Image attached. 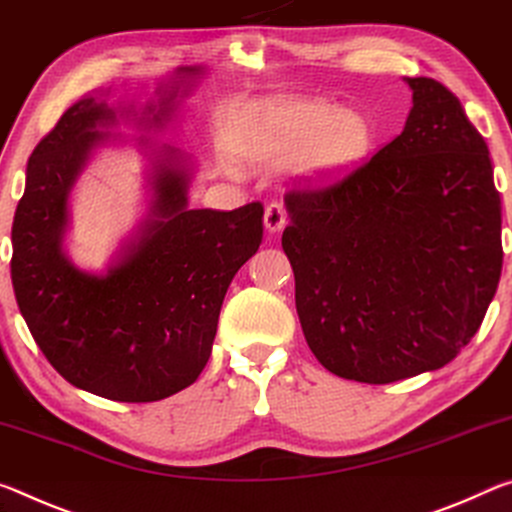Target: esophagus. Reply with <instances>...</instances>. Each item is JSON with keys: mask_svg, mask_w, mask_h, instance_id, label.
<instances>
[{"mask_svg": "<svg viewBox=\"0 0 512 512\" xmlns=\"http://www.w3.org/2000/svg\"><path fill=\"white\" fill-rule=\"evenodd\" d=\"M263 224H265V231L267 233H279L283 231V226H286V208L281 204H270L265 208V217H263Z\"/></svg>", "mask_w": 512, "mask_h": 512, "instance_id": "esophagus-1", "label": "esophagus"}]
</instances>
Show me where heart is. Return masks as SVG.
<instances>
[{
    "instance_id": "heart-1",
    "label": "heart",
    "mask_w": 512,
    "mask_h": 512,
    "mask_svg": "<svg viewBox=\"0 0 512 512\" xmlns=\"http://www.w3.org/2000/svg\"><path fill=\"white\" fill-rule=\"evenodd\" d=\"M370 117L324 97H274L254 111L249 158L272 163L299 154L297 174L308 186L329 188L354 177L374 154Z\"/></svg>"
}]
</instances>
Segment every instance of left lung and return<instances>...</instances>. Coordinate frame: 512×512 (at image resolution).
Masks as SVG:
<instances>
[{
    "label": "left lung",
    "instance_id": "obj_1",
    "mask_svg": "<svg viewBox=\"0 0 512 512\" xmlns=\"http://www.w3.org/2000/svg\"><path fill=\"white\" fill-rule=\"evenodd\" d=\"M404 131L354 177L290 192L281 245L306 342L335 376L392 383L458 356L497 292L501 199L488 145L429 77Z\"/></svg>",
    "mask_w": 512,
    "mask_h": 512
}]
</instances>
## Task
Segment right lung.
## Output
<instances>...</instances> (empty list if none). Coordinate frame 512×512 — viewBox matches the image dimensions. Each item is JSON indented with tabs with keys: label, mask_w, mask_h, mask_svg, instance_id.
Segmentation results:
<instances>
[{
	"label": "right lung",
	"mask_w": 512,
	"mask_h": 512,
	"mask_svg": "<svg viewBox=\"0 0 512 512\" xmlns=\"http://www.w3.org/2000/svg\"><path fill=\"white\" fill-rule=\"evenodd\" d=\"M177 67L145 104L108 92L81 97L38 142L13 217L11 279L40 351L74 388L113 401H158L204 370L233 276L263 240V206L190 208L192 156L149 136L122 138L120 120L158 133L204 79ZM134 142L146 156L148 215L107 270L88 273L64 254L69 195L99 148Z\"/></svg>",
	"instance_id": "1"
}]
</instances>
